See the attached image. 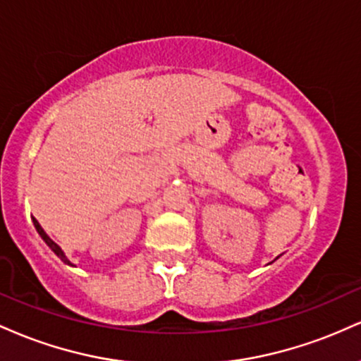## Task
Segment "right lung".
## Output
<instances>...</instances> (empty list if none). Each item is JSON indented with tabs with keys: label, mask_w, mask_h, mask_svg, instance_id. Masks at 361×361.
I'll return each instance as SVG.
<instances>
[{
	"label": "right lung",
	"mask_w": 361,
	"mask_h": 361,
	"mask_svg": "<svg viewBox=\"0 0 361 361\" xmlns=\"http://www.w3.org/2000/svg\"><path fill=\"white\" fill-rule=\"evenodd\" d=\"M32 221H34V226H35L37 233H39V234H40V238H42V239H44V241H45V244H47V246H49V247H51V250H52L54 252H56V255H57V256H59V258H61L62 261H64V263H66V264H69V267H76V264H73V263H71V261H69V259H68V256H66V255H64V251H62V250H61V246H59V244H56V243H54V241H52V239H51V238H49V235H47V233H45V231L42 229V226H40V224H39V222H37V219H35V217H32Z\"/></svg>",
	"instance_id": "obj_1"
}]
</instances>
